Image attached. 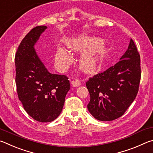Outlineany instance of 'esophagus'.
<instances>
[{"mask_svg": "<svg viewBox=\"0 0 153 153\" xmlns=\"http://www.w3.org/2000/svg\"><path fill=\"white\" fill-rule=\"evenodd\" d=\"M72 85L74 87H79L81 85V82L79 81V80H76V81H72Z\"/></svg>", "mask_w": 153, "mask_h": 153, "instance_id": "34e87169", "label": "esophagus"}]
</instances>
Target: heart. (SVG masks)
I'll use <instances>...</instances> for the list:
<instances>
[{
    "mask_svg": "<svg viewBox=\"0 0 153 153\" xmlns=\"http://www.w3.org/2000/svg\"><path fill=\"white\" fill-rule=\"evenodd\" d=\"M102 44L103 40L98 37H85L70 44L69 47L73 52L83 53L80 58L79 66L85 73H95L102 67L106 57L105 48L103 45L100 46ZM97 48H98L97 51L92 52ZM56 58L58 63L64 67L70 62L71 56L66 50L58 48Z\"/></svg>",
    "mask_w": 153,
    "mask_h": 153,
    "instance_id": "1",
    "label": "heart"
}]
</instances>
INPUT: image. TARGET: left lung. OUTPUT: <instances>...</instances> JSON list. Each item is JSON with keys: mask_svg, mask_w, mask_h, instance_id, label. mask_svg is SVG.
I'll use <instances>...</instances> for the list:
<instances>
[{"mask_svg": "<svg viewBox=\"0 0 153 153\" xmlns=\"http://www.w3.org/2000/svg\"><path fill=\"white\" fill-rule=\"evenodd\" d=\"M140 58L131 39L120 61L86 82L88 110L95 119L112 121L121 117L135 100L140 81Z\"/></svg>", "mask_w": 153, "mask_h": 153, "instance_id": "1", "label": "left lung"}]
</instances>
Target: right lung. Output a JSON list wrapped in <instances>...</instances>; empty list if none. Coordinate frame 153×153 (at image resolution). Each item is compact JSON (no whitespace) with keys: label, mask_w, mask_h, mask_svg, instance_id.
<instances>
[{"label":"right lung","mask_w":153,"mask_h":153,"mask_svg":"<svg viewBox=\"0 0 153 153\" xmlns=\"http://www.w3.org/2000/svg\"><path fill=\"white\" fill-rule=\"evenodd\" d=\"M47 26H37L24 37L15 58L17 94L24 109L35 120L50 122L62 110L71 88L65 75L49 72L35 50Z\"/></svg>","instance_id":"right-lung-1"}]
</instances>
